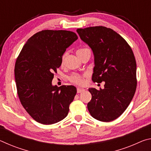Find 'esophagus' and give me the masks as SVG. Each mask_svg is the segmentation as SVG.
Masks as SVG:
<instances>
[{
  "mask_svg": "<svg viewBox=\"0 0 151 151\" xmlns=\"http://www.w3.org/2000/svg\"><path fill=\"white\" fill-rule=\"evenodd\" d=\"M85 91V89L84 88H77V93H81L82 92H84Z\"/></svg>",
  "mask_w": 151,
  "mask_h": 151,
  "instance_id": "esophagus-1",
  "label": "esophagus"
}]
</instances>
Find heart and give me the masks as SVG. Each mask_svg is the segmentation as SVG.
Instances as JSON below:
<instances>
[{
    "label": "heart",
    "instance_id": "b5f03b06",
    "mask_svg": "<svg viewBox=\"0 0 151 151\" xmlns=\"http://www.w3.org/2000/svg\"><path fill=\"white\" fill-rule=\"evenodd\" d=\"M87 49H88V48H79V49L76 50V54L83 52ZM86 76V75H80V74H78V73H73L69 76V77H68V79H69V81L73 84H75V85H82L85 83V78Z\"/></svg>",
    "mask_w": 151,
    "mask_h": 151
}]
</instances>
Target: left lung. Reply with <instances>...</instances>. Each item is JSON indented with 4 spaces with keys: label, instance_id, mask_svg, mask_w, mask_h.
I'll return each mask as SVG.
<instances>
[{
    "label": "left lung",
    "instance_id": "1",
    "mask_svg": "<svg viewBox=\"0 0 151 151\" xmlns=\"http://www.w3.org/2000/svg\"><path fill=\"white\" fill-rule=\"evenodd\" d=\"M83 41L93 50L94 67L92 80L104 81V88H88L91 115L103 122L114 121L129 105L137 88V64L133 52L118 33L105 27L78 29Z\"/></svg>",
    "mask_w": 151,
    "mask_h": 151
}]
</instances>
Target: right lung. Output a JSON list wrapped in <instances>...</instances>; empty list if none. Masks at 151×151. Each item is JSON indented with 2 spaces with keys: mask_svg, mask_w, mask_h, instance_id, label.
<instances>
[{
  "mask_svg": "<svg viewBox=\"0 0 151 151\" xmlns=\"http://www.w3.org/2000/svg\"><path fill=\"white\" fill-rule=\"evenodd\" d=\"M77 39L68 30H42L28 39L17 58L14 76L19 98L39 123H57L67 116L76 88L52 86V81L66 49Z\"/></svg>",
  "mask_w": 151,
  "mask_h": 151,
  "instance_id": "add662e5",
  "label": "right lung"
}]
</instances>
